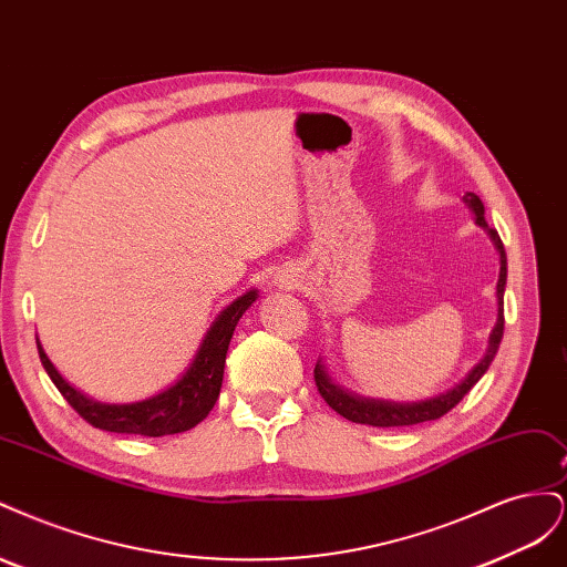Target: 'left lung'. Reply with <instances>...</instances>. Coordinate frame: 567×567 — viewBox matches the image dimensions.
<instances>
[{
    "label": "left lung",
    "mask_w": 567,
    "mask_h": 567,
    "mask_svg": "<svg viewBox=\"0 0 567 567\" xmlns=\"http://www.w3.org/2000/svg\"><path fill=\"white\" fill-rule=\"evenodd\" d=\"M466 203L473 208L475 219L480 227H485L489 231V236L494 238V246L499 248L502 255V271H499V284H496V298H499V319H496V326L492 329L489 336V348L485 352V357L480 359V362L473 367V371L463 379L456 388L447 390L440 398L433 400H425V402H416V404H392V402H375V400H359L348 394L346 390H340L338 385L331 383L329 375H326L323 367L317 362L315 367V383L317 390L323 398V402L329 404L336 414H340L342 419H348L352 423H364V425H375V427H394V425H416V423H425V421H435L442 419L447 411H452L466 394L471 392V388L483 379L485 371L489 369L492 359L499 350V342L504 338V288H506V250L499 234L496 229L487 227V219H485V205L480 200V196L475 194H466L463 196Z\"/></svg>",
    "instance_id": "8db88e82"
}]
</instances>
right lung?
<instances>
[{"mask_svg":"<svg viewBox=\"0 0 567 567\" xmlns=\"http://www.w3.org/2000/svg\"><path fill=\"white\" fill-rule=\"evenodd\" d=\"M255 290H248L246 296L234 300L210 326L194 364L182 375V381L144 402L101 404L87 400L84 394H80L75 388H71L61 379V373L49 362V357L44 354L38 340L42 367L63 394V400L90 425L99 427V431L144 437H163L192 431L194 425H198L210 414V409L219 398L221 379H225V359L229 350V340L234 336L238 319L244 317V312L255 302Z\"/></svg>","mask_w":567,"mask_h":567,"instance_id":"add662e5","label":"right lung"}]
</instances>
